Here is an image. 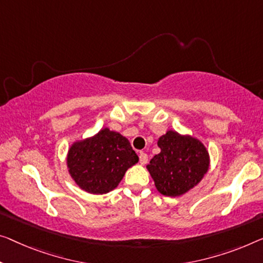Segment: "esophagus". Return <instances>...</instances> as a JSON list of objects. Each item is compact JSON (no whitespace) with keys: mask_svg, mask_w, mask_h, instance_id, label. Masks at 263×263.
<instances>
[{"mask_svg":"<svg viewBox=\"0 0 263 263\" xmlns=\"http://www.w3.org/2000/svg\"><path fill=\"white\" fill-rule=\"evenodd\" d=\"M147 160H148L147 155L145 154V152H139V162H140V164H142V165H145V164L147 163Z\"/></svg>","mask_w":263,"mask_h":263,"instance_id":"esophagus-1","label":"esophagus"}]
</instances>
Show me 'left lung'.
Returning a JSON list of instances; mask_svg holds the SVG:
<instances>
[{"instance_id": "obj_1", "label": "left lung", "mask_w": 263, "mask_h": 263, "mask_svg": "<svg viewBox=\"0 0 263 263\" xmlns=\"http://www.w3.org/2000/svg\"><path fill=\"white\" fill-rule=\"evenodd\" d=\"M160 152L146 165L156 189L164 196H182L197 185L210 166L205 145L190 135L175 130L159 137Z\"/></svg>"}]
</instances>
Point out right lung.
<instances>
[{
  "instance_id": "1",
  "label": "right lung",
  "mask_w": 263,
  "mask_h": 263,
  "mask_svg": "<svg viewBox=\"0 0 263 263\" xmlns=\"http://www.w3.org/2000/svg\"><path fill=\"white\" fill-rule=\"evenodd\" d=\"M138 160L126 137L104 127L70 145L66 163L68 174L81 190L103 195L115 190L125 172Z\"/></svg>"
}]
</instances>
